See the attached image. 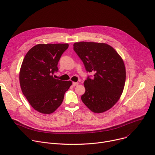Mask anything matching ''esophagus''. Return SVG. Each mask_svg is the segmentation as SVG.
Segmentation results:
<instances>
[{"label": "esophagus", "instance_id": "esophagus-1", "mask_svg": "<svg viewBox=\"0 0 155 155\" xmlns=\"http://www.w3.org/2000/svg\"><path fill=\"white\" fill-rule=\"evenodd\" d=\"M78 82H73L72 83V85L74 86H77V85H78Z\"/></svg>", "mask_w": 155, "mask_h": 155}]
</instances>
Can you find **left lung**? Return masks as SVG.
Returning <instances> with one entry per match:
<instances>
[{"instance_id": "left-lung-1", "label": "left lung", "mask_w": 155, "mask_h": 155, "mask_svg": "<svg viewBox=\"0 0 155 155\" xmlns=\"http://www.w3.org/2000/svg\"><path fill=\"white\" fill-rule=\"evenodd\" d=\"M74 50L82 61L87 72H93L84 82L81 101L94 113L112 108L120 99L126 81L124 62L114 48L106 43L77 42Z\"/></svg>"}]
</instances>
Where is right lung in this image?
Wrapping results in <instances>:
<instances>
[{
	"label": "right lung",
	"mask_w": 155,
	"mask_h": 155,
	"mask_svg": "<svg viewBox=\"0 0 155 155\" xmlns=\"http://www.w3.org/2000/svg\"><path fill=\"white\" fill-rule=\"evenodd\" d=\"M68 43L38 44L26 54L19 72L22 92L31 106L40 113L50 114L62 104L71 81L55 79L58 64Z\"/></svg>",
	"instance_id": "obj_1"
}]
</instances>
